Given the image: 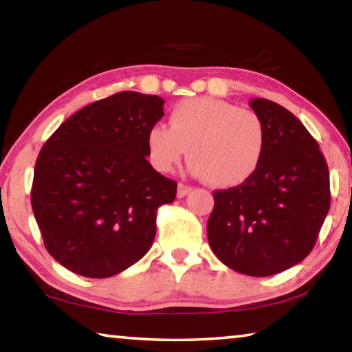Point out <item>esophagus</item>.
I'll return each mask as SVG.
<instances>
[{"label":"esophagus","instance_id":"1","mask_svg":"<svg viewBox=\"0 0 352 352\" xmlns=\"http://www.w3.org/2000/svg\"><path fill=\"white\" fill-rule=\"evenodd\" d=\"M191 192V186L185 185V183H178V190H177V196L178 197H185L186 194Z\"/></svg>","mask_w":352,"mask_h":352}]
</instances>
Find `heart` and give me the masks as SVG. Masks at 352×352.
Here are the masks:
<instances>
[{"instance_id": "1", "label": "heart", "mask_w": 352, "mask_h": 352, "mask_svg": "<svg viewBox=\"0 0 352 352\" xmlns=\"http://www.w3.org/2000/svg\"><path fill=\"white\" fill-rule=\"evenodd\" d=\"M265 146L261 115L217 98L185 99L170 110L169 128L155 124L146 133V153L156 169L172 170L188 150L192 174L217 188L250 180Z\"/></svg>"}]
</instances>
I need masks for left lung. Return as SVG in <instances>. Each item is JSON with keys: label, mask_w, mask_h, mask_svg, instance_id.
<instances>
[{"label": "left lung", "mask_w": 352, "mask_h": 352, "mask_svg": "<svg viewBox=\"0 0 352 352\" xmlns=\"http://www.w3.org/2000/svg\"><path fill=\"white\" fill-rule=\"evenodd\" d=\"M267 128L259 169L239 186L214 191L210 248L235 272L269 276L310 254L330 208L329 167L296 115L264 98L250 101Z\"/></svg>", "instance_id": "left-lung-1"}]
</instances>
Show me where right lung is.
<instances>
[{
    "instance_id": "right-lung-1",
    "label": "right lung",
    "mask_w": 352,
    "mask_h": 352,
    "mask_svg": "<svg viewBox=\"0 0 352 352\" xmlns=\"http://www.w3.org/2000/svg\"><path fill=\"white\" fill-rule=\"evenodd\" d=\"M162 107L155 94L117 93L78 110L42 146L31 207L47 251L67 270L107 278L151 248L156 212L177 196V183L146 161Z\"/></svg>"
}]
</instances>
